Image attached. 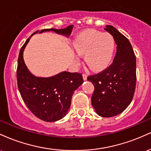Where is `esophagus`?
<instances>
[{"instance_id": "34e87169", "label": "esophagus", "mask_w": 151, "mask_h": 151, "mask_svg": "<svg viewBox=\"0 0 151 151\" xmlns=\"http://www.w3.org/2000/svg\"><path fill=\"white\" fill-rule=\"evenodd\" d=\"M82 77H83V79H84V80H86V79H87V74H83Z\"/></svg>"}]
</instances>
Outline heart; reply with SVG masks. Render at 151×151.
<instances>
[{
    "label": "heart",
    "instance_id": "b5f03b06",
    "mask_svg": "<svg viewBox=\"0 0 151 151\" xmlns=\"http://www.w3.org/2000/svg\"><path fill=\"white\" fill-rule=\"evenodd\" d=\"M73 47L78 55H84V62L91 70L99 72L107 68L111 62L116 41L109 33L87 30L75 37ZM76 60L78 61V58Z\"/></svg>",
    "mask_w": 151,
    "mask_h": 151
}]
</instances>
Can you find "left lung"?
I'll return each instance as SVG.
<instances>
[{
    "instance_id": "1",
    "label": "left lung",
    "mask_w": 151,
    "mask_h": 151,
    "mask_svg": "<svg viewBox=\"0 0 151 151\" xmlns=\"http://www.w3.org/2000/svg\"><path fill=\"white\" fill-rule=\"evenodd\" d=\"M105 30L117 45L113 63L102 72L89 76L94 86L91 104L98 115L112 117L122 113L131 104L136 82V59L129 40L112 25Z\"/></svg>"
}]
</instances>
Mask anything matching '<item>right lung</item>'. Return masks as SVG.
Wrapping results in <instances>:
<instances>
[{"label":"right lung","mask_w":151,"mask_h":151,"mask_svg":"<svg viewBox=\"0 0 151 151\" xmlns=\"http://www.w3.org/2000/svg\"><path fill=\"white\" fill-rule=\"evenodd\" d=\"M73 25L63 29H44L36 31L20 49L18 60L17 81L21 97L32 114L41 120L54 122L65 117L71 105L74 91L83 83L80 73L62 72L50 77H38L33 75L26 67L23 51L34 34L53 31L69 37Z\"/></svg>","instance_id":"right-lung-1"}]
</instances>
